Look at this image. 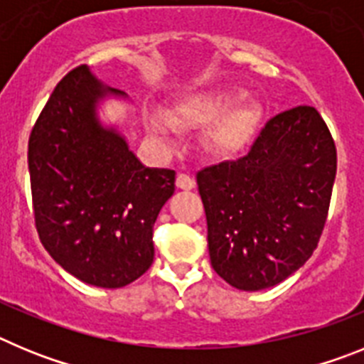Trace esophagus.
<instances>
[{"instance_id":"1","label":"esophagus","mask_w":364,"mask_h":364,"mask_svg":"<svg viewBox=\"0 0 364 364\" xmlns=\"http://www.w3.org/2000/svg\"><path fill=\"white\" fill-rule=\"evenodd\" d=\"M195 178L189 175H186V173H178L176 175V188L178 189H184V191H191V189H195Z\"/></svg>"}]
</instances>
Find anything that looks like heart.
Returning <instances> with one entry per match:
<instances>
[{
	"instance_id": "obj_1",
	"label": "heart",
	"mask_w": 364,
	"mask_h": 364,
	"mask_svg": "<svg viewBox=\"0 0 364 364\" xmlns=\"http://www.w3.org/2000/svg\"><path fill=\"white\" fill-rule=\"evenodd\" d=\"M240 87H217L186 96L169 114L160 109L146 112L149 133L162 142H169L176 127L209 125L205 144L215 154H237L255 140L264 109L252 98H244Z\"/></svg>"
}]
</instances>
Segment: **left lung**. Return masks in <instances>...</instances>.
I'll list each match as a JSON object with an SVG mask.
<instances>
[{"mask_svg":"<svg viewBox=\"0 0 364 364\" xmlns=\"http://www.w3.org/2000/svg\"><path fill=\"white\" fill-rule=\"evenodd\" d=\"M336 171L333 138L310 105L273 117L242 159L202 169L215 272L244 291L297 272L323 233Z\"/></svg>","mask_w":364,"mask_h":364,"instance_id":"left-lung-1","label":"left lung"}]
</instances>
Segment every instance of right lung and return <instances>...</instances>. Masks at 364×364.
Segmentation results:
<instances>
[{
	"label": "right lung",
	"mask_w": 364,
	"mask_h": 364,
	"mask_svg": "<svg viewBox=\"0 0 364 364\" xmlns=\"http://www.w3.org/2000/svg\"><path fill=\"white\" fill-rule=\"evenodd\" d=\"M107 100L129 102L87 65L70 70L28 138V173L49 255L85 284L122 288L153 262V226L175 171L138 160L120 127L100 117Z\"/></svg>",
	"instance_id": "add662e5"
}]
</instances>
